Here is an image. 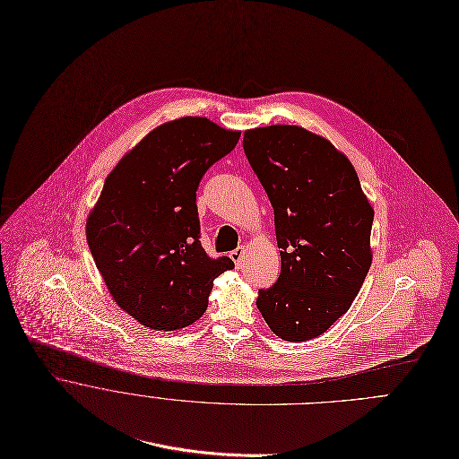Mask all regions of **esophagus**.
<instances>
[{"mask_svg": "<svg viewBox=\"0 0 459 459\" xmlns=\"http://www.w3.org/2000/svg\"><path fill=\"white\" fill-rule=\"evenodd\" d=\"M245 254H247V248H245V247H239V248H236L234 252H230V259L234 261L236 268H241V266H243V259H245Z\"/></svg>", "mask_w": 459, "mask_h": 459, "instance_id": "34e87169", "label": "esophagus"}]
</instances>
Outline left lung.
Listing matches in <instances>:
<instances>
[{
    "label": "left lung",
    "mask_w": 459,
    "mask_h": 459,
    "mask_svg": "<svg viewBox=\"0 0 459 459\" xmlns=\"http://www.w3.org/2000/svg\"><path fill=\"white\" fill-rule=\"evenodd\" d=\"M245 154L275 211L281 272L257 308L276 337L325 333L357 298L372 263L374 209L344 152L299 126L247 129Z\"/></svg>",
    "instance_id": "1"
}]
</instances>
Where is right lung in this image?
I'll list each match as a JSON object with an SVG mask.
<instances>
[{
    "label": "right lung",
    "mask_w": 459,
    "mask_h": 459,
    "mask_svg": "<svg viewBox=\"0 0 459 459\" xmlns=\"http://www.w3.org/2000/svg\"><path fill=\"white\" fill-rule=\"evenodd\" d=\"M241 131L205 117L147 133L106 178L87 218V241L115 303L140 325L174 332L207 308L212 281L234 268L200 245L196 187Z\"/></svg>",
    "instance_id": "obj_1"
}]
</instances>
